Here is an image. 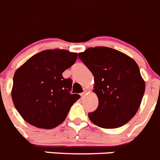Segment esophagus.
<instances>
[{"instance_id":"34e87169","label":"esophagus","mask_w":160,"mask_h":160,"mask_svg":"<svg viewBox=\"0 0 160 160\" xmlns=\"http://www.w3.org/2000/svg\"><path fill=\"white\" fill-rule=\"evenodd\" d=\"M85 93H86V91H84V92H82V93H80V96H81V97L84 96Z\"/></svg>"}]
</instances>
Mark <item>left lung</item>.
I'll list each match as a JSON object with an SVG mask.
<instances>
[{
    "label": "left lung",
    "mask_w": 160,
    "mask_h": 160,
    "mask_svg": "<svg viewBox=\"0 0 160 160\" xmlns=\"http://www.w3.org/2000/svg\"><path fill=\"white\" fill-rule=\"evenodd\" d=\"M79 58L95 77L93 92L98 106L89 119L104 129L120 127L131 120L141 105L145 83L132 58L105 46L88 48Z\"/></svg>",
    "instance_id": "1"
}]
</instances>
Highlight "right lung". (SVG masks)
Listing matches in <instances>:
<instances>
[{
    "instance_id": "right-lung-1",
    "label": "right lung",
    "mask_w": 160,
    "mask_h": 160,
    "mask_svg": "<svg viewBox=\"0 0 160 160\" xmlns=\"http://www.w3.org/2000/svg\"><path fill=\"white\" fill-rule=\"evenodd\" d=\"M77 59V53L47 50L36 53L16 71L12 98L21 117L40 129H53L65 121L70 107L80 98L71 94V79L62 72Z\"/></svg>"
}]
</instances>
